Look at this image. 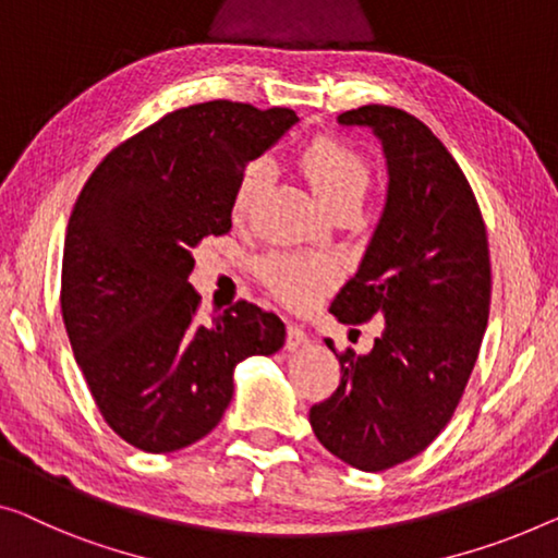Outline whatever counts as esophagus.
<instances>
[{"instance_id":"34e87169","label":"esophagus","mask_w":558,"mask_h":558,"mask_svg":"<svg viewBox=\"0 0 558 558\" xmlns=\"http://www.w3.org/2000/svg\"><path fill=\"white\" fill-rule=\"evenodd\" d=\"M307 343H311L307 332L301 326H295V323H290V326H288V340H286L288 351H298V348H303Z\"/></svg>"}]
</instances>
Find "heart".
<instances>
[{
	"label": "heart",
	"instance_id": "heart-1",
	"mask_svg": "<svg viewBox=\"0 0 558 558\" xmlns=\"http://www.w3.org/2000/svg\"><path fill=\"white\" fill-rule=\"evenodd\" d=\"M305 178L323 203L336 207L348 199H363L371 185L368 162L343 143L336 140H315L301 155ZM268 180V162L253 160L240 172L235 193H232V215L245 218L251 213L257 193ZM263 280L282 301L298 307L315 303L332 282V265L323 257L303 255H270L263 263Z\"/></svg>",
	"mask_w": 558,
	"mask_h": 558
}]
</instances>
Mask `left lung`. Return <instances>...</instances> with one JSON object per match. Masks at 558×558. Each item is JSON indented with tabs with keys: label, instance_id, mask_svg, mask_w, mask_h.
I'll list each match as a JSON object with an SVG mask.
<instances>
[{
	"label": "left lung",
	"instance_id": "obj_1",
	"mask_svg": "<svg viewBox=\"0 0 558 558\" xmlns=\"http://www.w3.org/2000/svg\"><path fill=\"white\" fill-rule=\"evenodd\" d=\"M378 137L386 205L330 313L384 320L371 353L338 355L340 384L311 409L323 446L361 471L418 456L459 405L492 303V260L476 195L444 143L413 114L365 105L338 114ZM330 351L332 340L326 338Z\"/></svg>",
	"mask_w": 558,
	"mask_h": 558
}]
</instances>
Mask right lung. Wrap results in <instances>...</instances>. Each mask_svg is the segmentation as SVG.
<instances>
[{"label": "right lung", "instance_id": "right-lung-1", "mask_svg": "<svg viewBox=\"0 0 558 558\" xmlns=\"http://www.w3.org/2000/svg\"><path fill=\"white\" fill-rule=\"evenodd\" d=\"M295 122L286 107H182L114 147L74 203L62 320L99 413L140 451H180L210 434L235 365L286 343L278 315L245 301L197 323L190 272L203 238L232 228L240 172Z\"/></svg>", "mask_w": 558, "mask_h": 558}]
</instances>
